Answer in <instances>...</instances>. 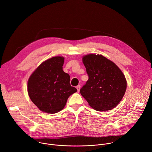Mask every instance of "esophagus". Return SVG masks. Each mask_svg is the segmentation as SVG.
I'll return each instance as SVG.
<instances>
[{
    "label": "esophagus",
    "mask_w": 152,
    "mask_h": 152,
    "mask_svg": "<svg viewBox=\"0 0 152 152\" xmlns=\"http://www.w3.org/2000/svg\"><path fill=\"white\" fill-rule=\"evenodd\" d=\"M76 88H77V92H79V90H80V86L79 85V86H77V87H76Z\"/></svg>",
    "instance_id": "esophagus-1"
}]
</instances>
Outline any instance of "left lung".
<instances>
[{
  "label": "left lung",
  "mask_w": 152,
  "mask_h": 152,
  "mask_svg": "<svg viewBox=\"0 0 152 152\" xmlns=\"http://www.w3.org/2000/svg\"><path fill=\"white\" fill-rule=\"evenodd\" d=\"M88 79L80 93L89 105L98 111L114 108L122 100L126 89V80L120 69L102 55L83 57Z\"/></svg>",
  "instance_id": "obj_1"
}]
</instances>
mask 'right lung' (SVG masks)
<instances>
[{
  "mask_svg": "<svg viewBox=\"0 0 152 152\" xmlns=\"http://www.w3.org/2000/svg\"><path fill=\"white\" fill-rule=\"evenodd\" d=\"M64 57H53L40 65L27 83L32 102L44 113H57L65 107L69 96L77 92L69 83L70 77L63 71Z\"/></svg>",
  "mask_w": 152,
  "mask_h": 152,
  "instance_id": "right-lung-1",
  "label": "right lung"
}]
</instances>
